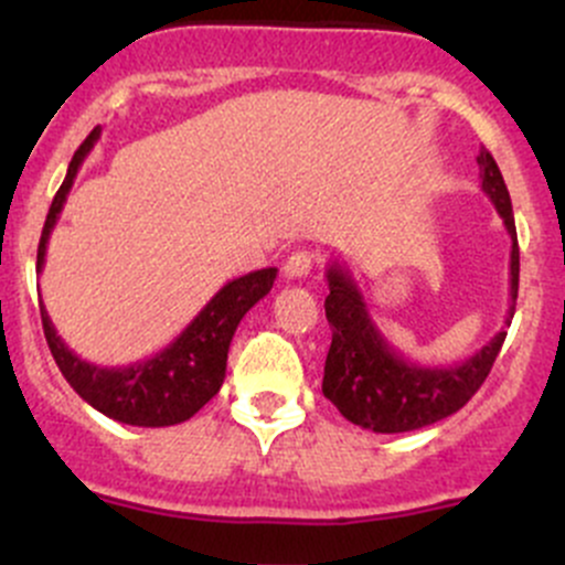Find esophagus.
<instances>
[{"label": "esophagus", "instance_id": "34e87169", "mask_svg": "<svg viewBox=\"0 0 565 565\" xmlns=\"http://www.w3.org/2000/svg\"><path fill=\"white\" fill-rule=\"evenodd\" d=\"M311 267H315V254H309V250H295V254L284 262V276H287L289 281L306 278L311 273Z\"/></svg>", "mask_w": 565, "mask_h": 565}]
</instances>
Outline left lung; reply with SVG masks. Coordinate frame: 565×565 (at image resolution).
I'll return each mask as SVG.
<instances>
[{"mask_svg":"<svg viewBox=\"0 0 565 565\" xmlns=\"http://www.w3.org/2000/svg\"><path fill=\"white\" fill-rule=\"evenodd\" d=\"M478 169H481V191L492 199L511 237V306L505 315V328H509L520 292V243H516L514 210L503 174L487 150L478 152ZM324 276L330 289L324 298V317L333 330V339L324 358L322 393L352 424L380 435L424 429L465 407L492 372L494 358L505 341V330L494 333L467 361L454 366H424L404 358L385 341L369 315L355 278L344 265L330 262Z\"/></svg>","mask_w":565,"mask_h":565,"instance_id":"1","label":"left lung"}]
</instances>
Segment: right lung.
Masks as SVG:
<instances>
[{
  "mask_svg": "<svg viewBox=\"0 0 565 565\" xmlns=\"http://www.w3.org/2000/svg\"><path fill=\"white\" fill-rule=\"evenodd\" d=\"M98 139L100 128H95L73 156L65 180L51 202L38 246V273L45 265V246H49L51 230L65 207L73 180ZM276 273V267H265V270H254L224 284L172 344L145 361L130 363V366H98V363L82 361L60 339L45 306H40V319H43L45 341H49V350L62 377L84 402L119 424L150 426V429L174 426L196 415L221 391L232 335L250 306L259 303L270 292Z\"/></svg>",
  "mask_w": 565,
  "mask_h": 565,
  "instance_id": "right-lung-1",
  "label": "right lung"
}]
</instances>
